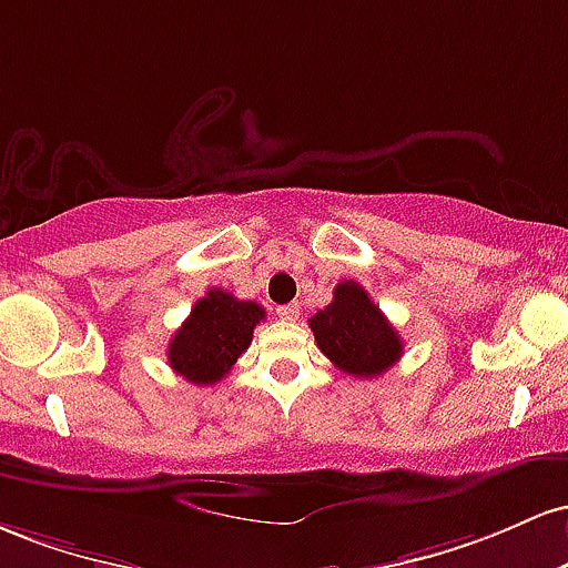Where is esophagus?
Instances as JSON below:
<instances>
[{
	"instance_id": "obj_1",
	"label": "esophagus",
	"mask_w": 568,
	"mask_h": 568,
	"mask_svg": "<svg viewBox=\"0 0 568 568\" xmlns=\"http://www.w3.org/2000/svg\"><path fill=\"white\" fill-rule=\"evenodd\" d=\"M276 314H278V318H284V322H297V318H301V305H297V303L278 305Z\"/></svg>"
}]
</instances>
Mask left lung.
<instances>
[{
	"label": "left lung",
	"mask_w": 568,
	"mask_h": 568,
	"mask_svg": "<svg viewBox=\"0 0 568 568\" xmlns=\"http://www.w3.org/2000/svg\"><path fill=\"white\" fill-rule=\"evenodd\" d=\"M316 346L343 373L375 378L403 356V341L381 308L369 301L365 286L341 282L333 303L308 318Z\"/></svg>",
	"instance_id": "left-lung-1"
}]
</instances>
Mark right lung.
I'll use <instances>...</instances> for the list:
<instances>
[{"mask_svg": "<svg viewBox=\"0 0 568 568\" xmlns=\"http://www.w3.org/2000/svg\"><path fill=\"white\" fill-rule=\"evenodd\" d=\"M263 318V305L239 301L225 290H209L171 337L169 365L190 384L212 386L250 348L254 327Z\"/></svg>", "mask_w": 568, "mask_h": 568, "instance_id": "add662e5", "label": "right lung"}]
</instances>
